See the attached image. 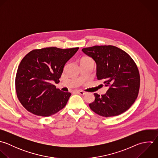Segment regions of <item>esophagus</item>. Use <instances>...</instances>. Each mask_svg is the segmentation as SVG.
Segmentation results:
<instances>
[{"label":"esophagus","instance_id":"34e87169","mask_svg":"<svg viewBox=\"0 0 158 158\" xmlns=\"http://www.w3.org/2000/svg\"><path fill=\"white\" fill-rule=\"evenodd\" d=\"M77 92L79 94H80V95H85V92H84V91H82V90H79V91H77Z\"/></svg>","mask_w":158,"mask_h":158}]
</instances>
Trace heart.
I'll return each instance as SVG.
<instances>
[{
    "mask_svg": "<svg viewBox=\"0 0 158 158\" xmlns=\"http://www.w3.org/2000/svg\"><path fill=\"white\" fill-rule=\"evenodd\" d=\"M82 61H92V62H94V60H93L91 58H89V57L84 58Z\"/></svg>",
    "mask_w": 158,
    "mask_h": 158,
    "instance_id": "b5f03b06",
    "label": "heart"
}]
</instances>
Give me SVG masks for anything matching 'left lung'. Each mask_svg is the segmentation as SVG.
<instances>
[{
    "label": "left lung",
    "instance_id": "left-lung-1",
    "mask_svg": "<svg viewBox=\"0 0 158 158\" xmlns=\"http://www.w3.org/2000/svg\"><path fill=\"white\" fill-rule=\"evenodd\" d=\"M97 63V76L109 89L106 94L95 93L90 108L103 117L118 116L130 108L140 89L138 67L125 51L113 45H95L82 48Z\"/></svg>",
    "mask_w": 158,
    "mask_h": 158
}]
</instances>
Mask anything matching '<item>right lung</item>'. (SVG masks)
Listing matches in <instances>:
<instances>
[{
    "instance_id": "right-lung-1",
    "label": "right lung",
    "mask_w": 158,
    "mask_h": 158,
    "mask_svg": "<svg viewBox=\"0 0 158 158\" xmlns=\"http://www.w3.org/2000/svg\"><path fill=\"white\" fill-rule=\"evenodd\" d=\"M78 49H34L22 59L16 74L15 89L19 102L27 111L48 117L66 106L71 94L56 89L51 82H60L66 63Z\"/></svg>"
}]
</instances>
